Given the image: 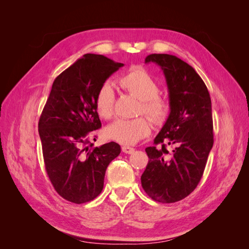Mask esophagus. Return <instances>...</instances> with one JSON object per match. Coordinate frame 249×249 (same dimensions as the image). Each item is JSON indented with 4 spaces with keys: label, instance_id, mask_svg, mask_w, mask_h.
Here are the masks:
<instances>
[{
    "label": "esophagus",
    "instance_id": "esophagus-1",
    "mask_svg": "<svg viewBox=\"0 0 249 249\" xmlns=\"http://www.w3.org/2000/svg\"><path fill=\"white\" fill-rule=\"evenodd\" d=\"M122 149H123V152H124V154H132V153H134V150H135L133 147H131V146H126V145L123 146V147H122Z\"/></svg>",
    "mask_w": 249,
    "mask_h": 249
}]
</instances>
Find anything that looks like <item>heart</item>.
Segmentation results:
<instances>
[{
    "label": "heart",
    "instance_id": "heart-1",
    "mask_svg": "<svg viewBox=\"0 0 249 249\" xmlns=\"http://www.w3.org/2000/svg\"><path fill=\"white\" fill-rule=\"evenodd\" d=\"M118 84L125 92L139 100L138 114H145L156 124H161L170 112V103L159 94L160 88L156 80L141 67H134L118 79ZM95 111L101 118L109 119L113 115L114 90L105 83L97 90L94 100ZM152 124L145 117L116 119L107 126L106 136L124 145H131L148 136Z\"/></svg>",
    "mask_w": 249,
    "mask_h": 249
}]
</instances>
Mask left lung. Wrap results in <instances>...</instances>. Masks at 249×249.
<instances>
[{
	"mask_svg": "<svg viewBox=\"0 0 249 249\" xmlns=\"http://www.w3.org/2000/svg\"><path fill=\"white\" fill-rule=\"evenodd\" d=\"M159 65L166 78L170 113L154 146L145 152L148 163L141 185L155 201L182 200L195 188L205 171L213 147L212 103L205 82L192 66L168 54H152L145 63ZM174 146L169 153L166 143Z\"/></svg>",
	"mask_w": 249,
	"mask_h": 249,
	"instance_id": "left-lung-1",
	"label": "left lung"
}]
</instances>
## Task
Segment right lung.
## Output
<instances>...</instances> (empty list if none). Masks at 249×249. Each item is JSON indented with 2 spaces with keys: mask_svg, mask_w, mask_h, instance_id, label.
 Masks as SVG:
<instances>
[{
  "mask_svg": "<svg viewBox=\"0 0 249 249\" xmlns=\"http://www.w3.org/2000/svg\"><path fill=\"white\" fill-rule=\"evenodd\" d=\"M122 66L103 55L86 54L53 83L38 132L51 183L71 202L99 196L108 165L120 154L116 142L92 147L89 138L102 126L94 107L97 90Z\"/></svg>",
  "mask_w": 249,
  "mask_h": 249,
  "instance_id": "add662e5",
  "label": "right lung"
}]
</instances>
